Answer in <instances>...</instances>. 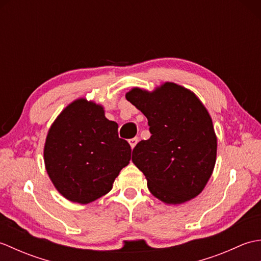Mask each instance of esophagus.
Here are the masks:
<instances>
[{"instance_id":"esophagus-1","label":"esophagus","mask_w":261,"mask_h":261,"mask_svg":"<svg viewBox=\"0 0 261 261\" xmlns=\"http://www.w3.org/2000/svg\"><path fill=\"white\" fill-rule=\"evenodd\" d=\"M138 141H139V138H137V137H136V138H132V139L129 140V143H130V146H131L132 149H134V148L136 147Z\"/></svg>"}]
</instances>
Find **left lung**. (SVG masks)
I'll return each mask as SVG.
<instances>
[{"mask_svg": "<svg viewBox=\"0 0 261 261\" xmlns=\"http://www.w3.org/2000/svg\"><path fill=\"white\" fill-rule=\"evenodd\" d=\"M125 98L148 119L151 137L132 151L149 191L166 204L196 197L207 184L216 160L212 119L192 91L166 82L152 92L132 88Z\"/></svg>", "mask_w": 261, "mask_h": 261, "instance_id": "left-lung-1", "label": "left lung"}]
</instances>
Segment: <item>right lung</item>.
Returning <instances> with one entry per match:
<instances>
[{"mask_svg":"<svg viewBox=\"0 0 261 261\" xmlns=\"http://www.w3.org/2000/svg\"><path fill=\"white\" fill-rule=\"evenodd\" d=\"M105 118L102 105L79 98L54 121L43 159L49 178L70 202L87 204L112 190L131 159V147Z\"/></svg>","mask_w":261,"mask_h":261,"instance_id":"obj_1","label":"right lung"}]
</instances>
